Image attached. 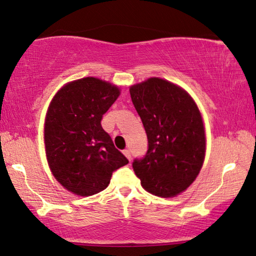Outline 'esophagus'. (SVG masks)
Listing matches in <instances>:
<instances>
[{
	"label": "esophagus",
	"instance_id": "34e87169",
	"mask_svg": "<svg viewBox=\"0 0 256 256\" xmlns=\"http://www.w3.org/2000/svg\"><path fill=\"white\" fill-rule=\"evenodd\" d=\"M124 154L126 156V158H127L129 161L132 160V154H130V151H129V150H124Z\"/></svg>",
	"mask_w": 256,
	"mask_h": 256
}]
</instances>
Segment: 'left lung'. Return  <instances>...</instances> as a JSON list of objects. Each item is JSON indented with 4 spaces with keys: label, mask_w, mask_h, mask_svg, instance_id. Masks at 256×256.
Segmentation results:
<instances>
[{
    "label": "left lung",
    "mask_w": 256,
    "mask_h": 256,
    "mask_svg": "<svg viewBox=\"0 0 256 256\" xmlns=\"http://www.w3.org/2000/svg\"><path fill=\"white\" fill-rule=\"evenodd\" d=\"M148 135L143 159L132 162L144 190L161 198L182 194L194 182L206 154V132L198 105L186 89L161 78L129 88Z\"/></svg>",
    "instance_id": "obj_1"
}]
</instances>
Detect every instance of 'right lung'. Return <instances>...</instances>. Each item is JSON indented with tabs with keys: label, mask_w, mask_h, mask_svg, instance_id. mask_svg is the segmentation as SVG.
<instances>
[{
	"label": "right lung",
	"mask_w": 256,
	"mask_h": 256,
	"mask_svg": "<svg viewBox=\"0 0 256 256\" xmlns=\"http://www.w3.org/2000/svg\"><path fill=\"white\" fill-rule=\"evenodd\" d=\"M121 89L87 76L65 84L51 100L44 119V148L51 174L73 194L105 190L116 169L128 164L102 128L104 113Z\"/></svg>",
	"instance_id": "obj_1"
}]
</instances>
